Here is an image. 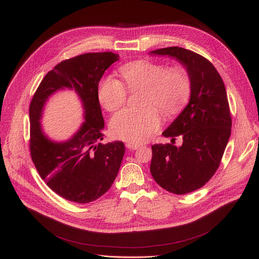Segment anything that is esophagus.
<instances>
[{
  "label": "esophagus",
  "instance_id": "obj_1",
  "mask_svg": "<svg viewBox=\"0 0 259 259\" xmlns=\"http://www.w3.org/2000/svg\"><path fill=\"white\" fill-rule=\"evenodd\" d=\"M126 147L128 149H130V150H137V149H139L141 147V145L140 144H135V143H127Z\"/></svg>",
  "mask_w": 259,
  "mask_h": 259
}]
</instances>
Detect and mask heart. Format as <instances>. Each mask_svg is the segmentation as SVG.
<instances>
[{"mask_svg": "<svg viewBox=\"0 0 259 259\" xmlns=\"http://www.w3.org/2000/svg\"><path fill=\"white\" fill-rule=\"evenodd\" d=\"M119 73L125 85L113 76L105 77L99 86V101L108 111H114L127 101L128 91L142 89L141 108H126L110 120V131L116 139L141 143L151 137L161 124L156 106L166 116L179 114L191 95V78L180 65L166 66L148 60L122 65Z\"/></svg>", "mask_w": 259, "mask_h": 259, "instance_id": "1", "label": "heart"}]
</instances>
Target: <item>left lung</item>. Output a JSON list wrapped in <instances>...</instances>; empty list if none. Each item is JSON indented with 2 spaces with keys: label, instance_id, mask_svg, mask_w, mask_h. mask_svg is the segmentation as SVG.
Segmentation results:
<instances>
[{
  "label": "left lung",
  "instance_id": "1",
  "mask_svg": "<svg viewBox=\"0 0 259 259\" xmlns=\"http://www.w3.org/2000/svg\"><path fill=\"white\" fill-rule=\"evenodd\" d=\"M150 53L176 59L191 78L189 104L162 132L165 138H172L171 142L182 137L183 145H153L150 172L171 193L193 192L219 169L230 139L232 118L225 84L212 63L196 52L168 47Z\"/></svg>",
  "mask_w": 259,
  "mask_h": 259
}]
</instances>
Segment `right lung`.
<instances>
[{"label": "right lung", "instance_id": "obj_1", "mask_svg": "<svg viewBox=\"0 0 259 259\" xmlns=\"http://www.w3.org/2000/svg\"><path fill=\"white\" fill-rule=\"evenodd\" d=\"M117 60L113 52H89L65 60L45 75L31 100V159L47 186L69 201L87 203L104 195L112 186L125 154L122 142L101 143L104 118L99 83ZM64 88L77 92L84 108L85 121L70 140L57 143L44 134L39 119L48 98Z\"/></svg>", "mask_w": 259, "mask_h": 259}]
</instances>
